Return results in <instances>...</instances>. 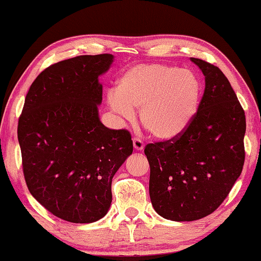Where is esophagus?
Here are the masks:
<instances>
[{"label": "esophagus", "mask_w": 261, "mask_h": 261, "mask_svg": "<svg viewBox=\"0 0 261 261\" xmlns=\"http://www.w3.org/2000/svg\"><path fill=\"white\" fill-rule=\"evenodd\" d=\"M134 147H135L136 151H143L145 145L139 138H134Z\"/></svg>", "instance_id": "obj_1"}]
</instances>
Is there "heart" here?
<instances>
[{"mask_svg":"<svg viewBox=\"0 0 261 261\" xmlns=\"http://www.w3.org/2000/svg\"><path fill=\"white\" fill-rule=\"evenodd\" d=\"M202 85L191 70L167 64L132 65L108 95L114 113L125 120L140 109V121L158 139L176 138L188 129L200 106Z\"/></svg>","mask_w":261,"mask_h":261,"instance_id":"b5f03b06","label":"heart"}]
</instances>
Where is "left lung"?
I'll return each instance as SVG.
<instances>
[{
  "label": "left lung",
  "mask_w": 261,
  "mask_h": 261,
  "mask_svg": "<svg viewBox=\"0 0 261 261\" xmlns=\"http://www.w3.org/2000/svg\"><path fill=\"white\" fill-rule=\"evenodd\" d=\"M190 60L205 76L196 117L182 135L145 147L154 210L178 222L213 213L240 177L245 159V114L230 83L215 65Z\"/></svg>",
  "instance_id": "left-lung-1"
}]
</instances>
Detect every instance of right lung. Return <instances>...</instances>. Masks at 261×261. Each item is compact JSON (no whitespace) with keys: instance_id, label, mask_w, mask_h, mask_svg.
Here are the masks:
<instances>
[{"instance_id":"1","label":"right lung","mask_w":261,"mask_h":261,"mask_svg":"<svg viewBox=\"0 0 261 261\" xmlns=\"http://www.w3.org/2000/svg\"><path fill=\"white\" fill-rule=\"evenodd\" d=\"M112 54L82 55L48 67L32 83L18 121L26 185L57 218L91 223L107 214L112 180L134 151L126 130L100 121L101 74Z\"/></svg>"}]
</instances>
